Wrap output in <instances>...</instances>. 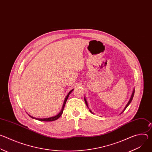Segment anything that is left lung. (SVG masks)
<instances>
[{"mask_svg":"<svg viewBox=\"0 0 152 152\" xmlns=\"http://www.w3.org/2000/svg\"><path fill=\"white\" fill-rule=\"evenodd\" d=\"M134 93H135V88H134V90H133V91H132V95H131V98H130V99H129V102H128V103H127V104L126 105V106L124 107V110H123V111L120 114H122L124 111V110L126 109L127 108V107L130 104V103H131V102H132V99H133V97H134ZM84 100H85V103H86V105L87 106V107H88V108L89 109V111H90V113H92V114H94V113L91 111V110H90V108H89V107H88V103H87V101H86V98L85 97H84Z\"/></svg>","mask_w":152,"mask_h":152,"instance_id":"left-lung-1","label":"left lung"}]
</instances>
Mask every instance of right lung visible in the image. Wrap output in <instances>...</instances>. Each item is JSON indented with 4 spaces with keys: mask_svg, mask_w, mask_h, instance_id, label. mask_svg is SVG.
Returning a JSON list of instances; mask_svg holds the SVG:
<instances>
[{
    "mask_svg": "<svg viewBox=\"0 0 152 152\" xmlns=\"http://www.w3.org/2000/svg\"><path fill=\"white\" fill-rule=\"evenodd\" d=\"M73 91V89H72V90L68 93V94L66 96V99H65V100H64V103H63V105H62V109H61V111L57 115H55V116H53V117H49V118H35V117H32V116H31L30 115L28 114L29 116L30 117L34 118V119H36V120H37L42 121H55V120L58 119V118L61 117V115H62V112H63V110H64V106H65V104H66V102H67V99H68L69 95L70 94V93H71Z\"/></svg>",
    "mask_w": 152,
    "mask_h": 152,
    "instance_id": "add662e5",
    "label": "right lung"
}]
</instances>
